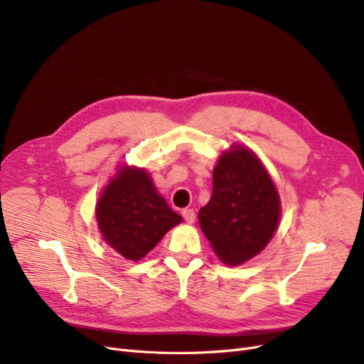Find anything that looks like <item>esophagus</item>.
I'll list each match as a JSON object with an SVG mask.
<instances>
[{"label":"esophagus","mask_w":364,"mask_h":364,"mask_svg":"<svg viewBox=\"0 0 364 364\" xmlns=\"http://www.w3.org/2000/svg\"><path fill=\"white\" fill-rule=\"evenodd\" d=\"M182 217H183V220H185L186 223H194V220H196L194 209H191V208L183 209V211H182Z\"/></svg>","instance_id":"1"}]
</instances>
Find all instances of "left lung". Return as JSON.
<instances>
[{"mask_svg": "<svg viewBox=\"0 0 364 364\" xmlns=\"http://www.w3.org/2000/svg\"><path fill=\"white\" fill-rule=\"evenodd\" d=\"M281 199L267 168L249 147L232 144L213 171V196L199 225L218 259L240 266L264 250L277 232Z\"/></svg>", "mask_w": 364, "mask_h": 364, "instance_id": "obj_1", "label": "left lung"}]
</instances>
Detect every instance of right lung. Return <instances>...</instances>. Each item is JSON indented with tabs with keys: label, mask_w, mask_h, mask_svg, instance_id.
Returning <instances> with one entry per match:
<instances>
[{
	"label": "right lung",
	"mask_w": 364,
	"mask_h": 364,
	"mask_svg": "<svg viewBox=\"0 0 364 364\" xmlns=\"http://www.w3.org/2000/svg\"><path fill=\"white\" fill-rule=\"evenodd\" d=\"M98 229L107 246L129 261H139L182 222L158 193L150 174L119 165L95 205Z\"/></svg>",
	"instance_id": "right-lung-1"
}]
</instances>
